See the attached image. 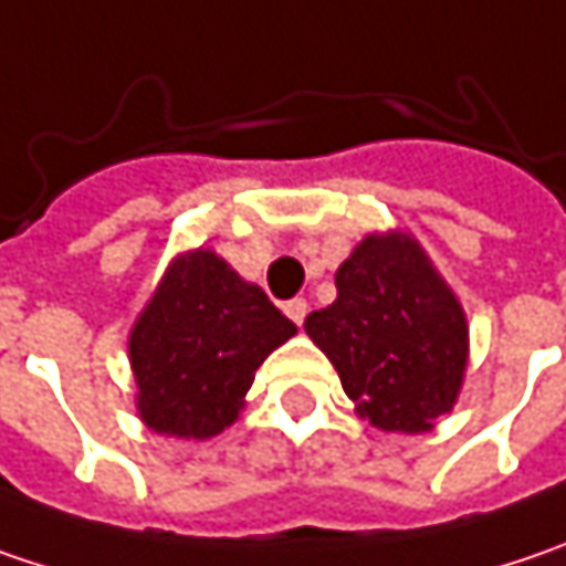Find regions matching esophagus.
Returning a JSON list of instances; mask_svg holds the SVG:
<instances>
[{"instance_id": "1", "label": "esophagus", "mask_w": 566, "mask_h": 566, "mask_svg": "<svg viewBox=\"0 0 566 566\" xmlns=\"http://www.w3.org/2000/svg\"><path fill=\"white\" fill-rule=\"evenodd\" d=\"M284 314L291 316V319L301 326V323H304V316H307V301H304V297H291V301L284 304Z\"/></svg>"}]
</instances>
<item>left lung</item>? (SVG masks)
<instances>
[{
	"instance_id": "1",
	"label": "left lung",
	"mask_w": 566,
	"mask_h": 566,
	"mask_svg": "<svg viewBox=\"0 0 566 566\" xmlns=\"http://www.w3.org/2000/svg\"><path fill=\"white\" fill-rule=\"evenodd\" d=\"M355 413L384 432H429L458 403L468 314L407 230L368 233L336 269V301L304 319Z\"/></svg>"
}]
</instances>
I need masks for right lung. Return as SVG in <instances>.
<instances>
[{"mask_svg":"<svg viewBox=\"0 0 566 566\" xmlns=\"http://www.w3.org/2000/svg\"><path fill=\"white\" fill-rule=\"evenodd\" d=\"M294 333L214 250L179 252L127 333L140 422L172 439L220 436L243 413L255 368Z\"/></svg>","mask_w":566,"mask_h":566,"instance_id":"1","label":"right lung"}]
</instances>
